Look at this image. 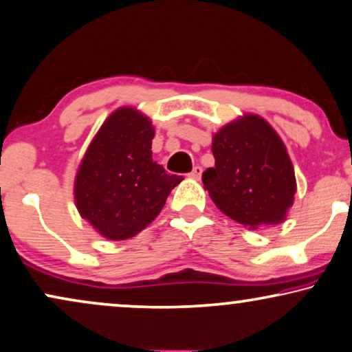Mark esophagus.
<instances>
[{
    "instance_id": "obj_1",
    "label": "esophagus",
    "mask_w": 352,
    "mask_h": 352,
    "mask_svg": "<svg viewBox=\"0 0 352 352\" xmlns=\"http://www.w3.org/2000/svg\"><path fill=\"white\" fill-rule=\"evenodd\" d=\"M201 173H203V168L199 167V166H197V167H193V170H191V172L188 173V175H190L193 180H199V179H201Z\"/></svg>"
}]
</instances>
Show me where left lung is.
Returning a JSON list of instances; mask_svg holds the SVG:
<instances>
[{"mask_svg": "<svg viewBox=\"0 0 352 352\" xmlns=\"http://www.w3.org/2000/svg\"><path fill=\"white\" fill-rule=\"evenodd\" d=\"M214 167L203 172L217 208L248 229L281 224L294 203V167L265 118L247 113L212 136Z\"/></svg>", "mask_w": 352, "mask_h": 352, "instance_id": "left-lung-1", "label": "left lung"}]
</instances>
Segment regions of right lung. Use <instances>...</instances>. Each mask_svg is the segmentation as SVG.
Masks as SVG:
<instances>
[{
  "mask_svg": "<svg viewBox=\"0 0 352 352\" xmlns=\"http://www.w3.org/2000/svg\"><path fill=\"white\" fill-rule=\"evenodd\" d=\"M153 138L151 120L122 107L89 144L74 179V199L82 219L102 237H135L157 217L182 182L153 161Z\"/></svg>",
  "mask_w": 352,
  "mask_h": 352,
  "instance_id": "obj_1",
  "label": "right lung"
}]
</instances>
